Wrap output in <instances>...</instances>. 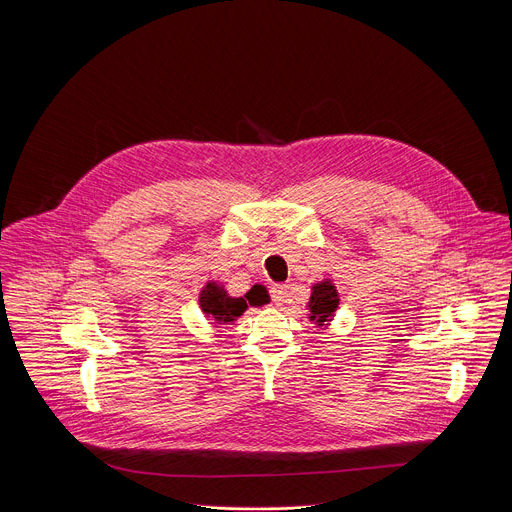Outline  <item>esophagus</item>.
I'll list each match as a JSON object with an SVG mask.
<instances>
[{"label": "esophagus", "mask_w": 512, "mask_h": 512, "mask_svg": "<svg viewBox=\"0 0 512 512\" xmlns=\"http://www.w3.org/2000/svg\"><path fill=\"white\" fill-rule=\"evenodd\" d=\"M271 297H273V301L277 303V305H283V303H287V297H289V291H287V285H273L271 287Z\"/></svg>", "instance_id": "1"}]
</instances>
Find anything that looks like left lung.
I'll use <instances>...</instances> for the list:
<instances>
[{
    "mask_svg": "<svg viewBox=\"0 0 512 512\" xmlns=\"http://www.w3.org/2000/svg\"><path fill=\"white\" fill-rule=\"evenodd\" d=\"M339 307V293L331 279H321L311 287V297L307 301L309 321L315 327H327L335 317V309Z\"/></svg>",
    "mask_w": 512,
    "mask_h": 512,
    "instance_id": "obj_1",
    "label": "left lung"
}]
</instances>
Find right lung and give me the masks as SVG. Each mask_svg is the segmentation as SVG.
<instances>
[{
	"mask_svg": "<svg viewBox=\"0 0 512 512\" xmlns=\"http://www.w3.org/2000/svg\"><path fill=\"white\" fill-rule=\"evenodd\" d=\"M199 305L205 317L213 319L217 325H225L237 321L249 305H263V299L259 295L251 297V291L245 297H233L227 293L223 283L207 281L199 293Z\"/></svg>",
	"mask_w": 512,
	"mask_h": 512,
	"instance_id": "obj_1",
	"label": "right lung"
}]
</instances>
